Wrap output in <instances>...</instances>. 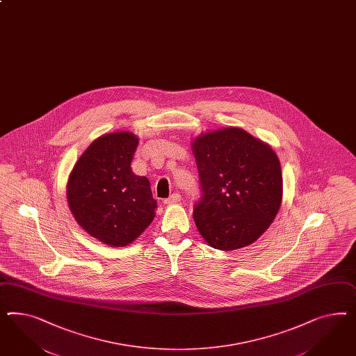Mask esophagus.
<instances>
[{
    "instance_id": "1",
    "label": "esophagus",
    "mask_w": 356,
    "mask_h": 356,
    "mask_svg": "<svg viewBox=\"0 0 356 356\" xmlns=\"http://www.w3.org/2000/svg\"><path fill=\"white\" fill-rule=\"evenodd\" d=\"M181 199H182V196H181L179 193H173L170 197L165 199V200H163V203L166 204V205H172V204L179 203V202H181Z\"/></svg>"
}]
</instances>
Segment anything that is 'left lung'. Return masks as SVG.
<instances>
[{"label": "left lung", "instance_id": "left-lung-1", "mask_svg": "<svg viewBox=\"0 0 356 356\" xmlns=\"http://www.w3.org/2000/svg\"><path fill=\"white\" fill-rule=\"evenodd\" d=\"M191 145L203 193L193 208L199 233L222 251L254 243L282 203L275 151L238 127L205 132Z\"/></svg>", "mask_w": 356, "mask_h": 356}]
</instances>
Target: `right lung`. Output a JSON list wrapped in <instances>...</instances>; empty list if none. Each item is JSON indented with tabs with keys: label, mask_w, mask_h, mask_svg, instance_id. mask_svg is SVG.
Masks as SVG:
<instances>
[{
	"label": "right lung",
	"mask_w": 356,
	"mask_h": 356,
	"mask_svg": "<svg viewBox=\"0 0 356 356\" xmlns=\"http://www.w3.org/2000/svg\"><path fill=\"white\" fill-rule=\"evenodd\" d=\"M138 143L132 132L104 134L83 152L67 181L76 222L111 247L131 243L154 218L149 181L131 170Z\"/></svg>",
	"instance_id": "obj_1"
}]
</instances>
